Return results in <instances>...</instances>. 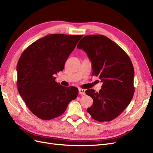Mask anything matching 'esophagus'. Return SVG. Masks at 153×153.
<instances>
[{"label":"esophagus","instance_id":"obj_1","mask_svg":"<svg viewBox=\"0 0 153 153\" xmlns=\"http://www.w3.org/2000/svg\"><path fill=\"white\" fill-rule=\"evenodd\" d=\"M79 94L81 95H84L85 94V91L82 89H79Z\"/></svg>","mask_w":153,"mask_h":153}]
</instances>
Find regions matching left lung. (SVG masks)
<instances>
[{
  "label": "left lung",
  "mask_w": 153,
  "mask_h": 153,
  "mask_svg": "<svg viewBox=\"0 0 153 153\" xmlns=\"http://www.w3.org/2000/svg\"><path fill=\"white\" fill-rule=\"evenodd\" d=\"M77 48L87 53L92 75L99 76L103 82L98 92L92 89L85 91L93 100L87 112L98 121H112L128 106L135 92L131 60L119 45L103 35L85 36Z\"/></svg>",
  "instance_id": "obj_1"
}]
</instances>
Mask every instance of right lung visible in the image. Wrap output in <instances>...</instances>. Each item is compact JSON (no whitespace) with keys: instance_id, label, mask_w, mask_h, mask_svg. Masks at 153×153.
Returning <instances> with one entry per match:
<instances>
[{"instance_id":"right-lung-1","label":"right lung","mask_w":153,"mask_h":153,"mask_svg":"<svg viewBox=\"0 0 153 153\" xmlns=\"http://www.w3.org/2000/svg\"><path fill=\"white\" fill-rule=\"evenodd\" d=\"M82 35L53 34L36 41L21 55L16 70L20 95L31 112L43 120L61 115L78 94L75 87L55 82Z\"/></svg>"}]
</instances>
